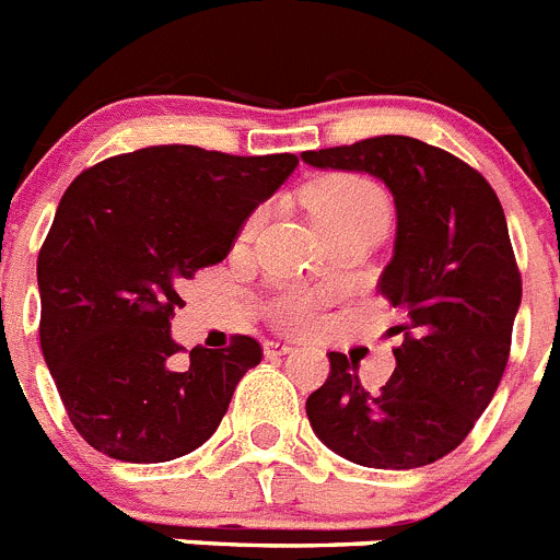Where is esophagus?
I'll list each match as a JSON object with an SVG mask.
<instances>
[{
	"label": "esophagus",
	"instance_id": "34e87169",
	"mask_svg": "<svg viewBox=\"0 0 560 560\" xmlns=\"http://www.w3.org/2000/svg\"><path fill=\"white\" fill-rule=\"evenodd\" d=\"M290 351H292V345L279 342V339H268V342H265V353H268V357H284V353Z\"/></svg>",
	"mask_w": 560,
	"mask_h": 560
}]
</instances>
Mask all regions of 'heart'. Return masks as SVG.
<instances>
[{
    "label": "heart",
    "mask_w": 560,
    "mask_h": 560,
    "mask_svg": "<svg viewBox=\"0 0 560 560\" xmlns=\"http://www.w3.org/2000/svg\"><path fill=\"white\" fill-rule=\"evenodd\" d=\"M306 203L312 209V218L320 226L326 237L339 232L364 226H386L389 221V203L381 192L378 185H373L364 176L337 174L326 176L323 182L312 185L306 190ZM254 221L245 226L250 232ZM281 320L292 328H310L317 320V301L310 292H295L281 304Z\"/></svg>",
    "instance_id": "obj_1"
}]
</instances>
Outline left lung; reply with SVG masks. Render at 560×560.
Returning <instances> with one entry per match:
<instances>
[{"label":"left lung","mask_w":560,"mask_h":560,"mask_svg":"<svg viewBox=\"0 0 560 560\" xmlns=\"http://www.w3.org/2000/svg\"><path fill=\"white\" fill-rule=\"evenodd\" d=\"M301 156L389 187L398 237L378 290L404 315L389 328L398 368L381 392L364 389L345 353H328L331 373L306 400L312 431L362 467H425L467 439L509 364L522 276L498 192L451 151L406 135Z\"/></svg>","instance_id":"obj_1"}]
</instances>
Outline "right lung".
<instances>
[{
	"label": "right lung",
	"mask_w": 560,
	"mask_h": 560,
	"mask_svg": "<svg viewBox=\"0 0 560 560\" xmlns=\"http://www.w3.org/2000/svg\"><path fill=\"white\" fill-rule=\"evenodd\" d=\"M295 154L234 156L151 145L82 171L62 192L38 254L40 351L71 425L118 462L196 451L221 425L237 381L262 362L254 337L192 348L171 317L201 268L295 171Z\"/></svg>",
	"instance_id": "right-lung-1"
}]
</instances>
